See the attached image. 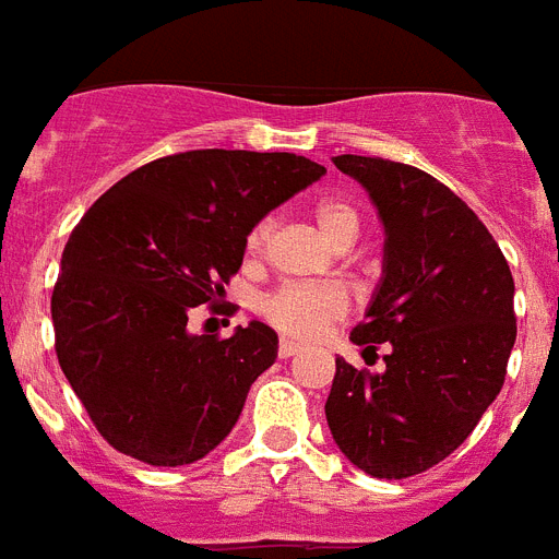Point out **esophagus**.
I'll use <instances>...</instances> for the list:
<instances>
[{
  "instance_id": "esophagus-1",
  "label": "esophagus",
  "mask_w": 559,
  "mask_h": 559,
  "mask_svg": "<svg viewBox=\"0 0 559 559\" xmlns=\"http://www.w3.org/2000/svg\"><path fill=\"white\" fill-rule=\"evenodd\" d=\"M295 352H298V344H293V341H287V337L278 344V358H293Z\"/></svg>"
}]
</instances>
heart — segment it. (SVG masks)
<instances>
[{
    "mask_svg": "<svg viewBox=\"0 0 559 559\" xmlns=\"http://www.w3.org/2000/svg\"><path fill=\"white\" fill-rule=\"evenodd\" d=\"M316 222L335 247H344L358 238L360 210L346 195H323L316 201ZM272 233H275V215H261L247 233V241H243L247 252L261 255ZM346 309H349V301L344 289L332 284H284L266 293L261 301V316L275 330L289 337H301V341L321 335L330 323L346 316Z\"/></svg>",
    "mask_w": 559,
    "mask_h": 559,
    "instance_id": "heart-1",
    "label": "heart"
}]
</instances>
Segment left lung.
<instances>
[{
    "label": "left lung",
    "instance_id": "8db88e82",
    "mask_svg": "<svg viewBox=\"0 0 559 559\" xmlns=\"http://www.w3.org/2000/svg\"><path fill=\"white\" fill-rule=\"evenodd\" d=\"M381 213L383 278L352 330L381 372L335 358L326 424L372 477L403 480L447 461L500 395L518 337L514 278L486 224L447 185L409 164L335 156Z\"/></svg>",
    "mask_w": 559,
    "mask_h": 559
}]
</instances>
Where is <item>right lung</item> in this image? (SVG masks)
<instances>
[{
	"instance_id": "add662e5",
	"label": "right lung",
	"mask_w": 559,
	"mask_h": 559,
	"mask_svg": "<svg viewBox=\"0 0 559 559\" xmlns=\"http://www.w3.org/2000/svg\"><path fill=\"white\" fill-rule=\"evenodd\" d=\"M323 173L293 153L187 150L128 173L82 215L50 298L56 358L112 449L185 466L227 438L278 335L261 321L190 335L187 312L218 304L252 224Z\"/></svg>"
}]
</instances>
